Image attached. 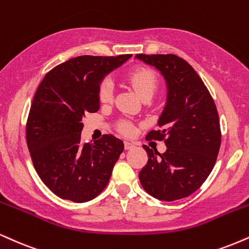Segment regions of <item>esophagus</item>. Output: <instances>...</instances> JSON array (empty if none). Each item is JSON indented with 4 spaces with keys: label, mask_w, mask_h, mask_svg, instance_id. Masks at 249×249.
Returning a JSON list of instances; mask_svg holds the SVG:
<instances>
[{
    "label": "esophagus",
    "mask_w": 249,
    "mask_h": 249,
    "mask_svg": "<svg viewBox=\"0 0 249 249\" xmlns=\"http://www.w3.org/2000/svg\"><path fill=\"white\" fill-rule=\"evenodd\" d=\"M124 146H125V149H132V148L136 147L134 142H125Z\"/></svg>",
    "instance_id": "obj_1"
}]
</instances>
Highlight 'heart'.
Instances as JSON below:
<instances>
[{"label":"heart","mask_w":249,"mask_h":249,"mask_svg":"<svg viewBox=\"0 0 249 249\" xmlns=\"http://www.w3.org/2000/svg\"><path fill=\"white\" fill-rule=\"evenodd\" d=\"M127 80L133 87L134 90L140 97H145V96H152L154 94L155 89L158 87V77L155 73L149 68L145 67H138L136 70L131 71L127 74ZM98 97L100 101L103 103L110 102L113 97V82L110 77H104L102 79L100 86H98ZM119 131L124 134H133L136 131V127L132 124V122L127 121V119H122L118 123Z\"/></svg>","instance_id":"heart-1"}]
</instances>
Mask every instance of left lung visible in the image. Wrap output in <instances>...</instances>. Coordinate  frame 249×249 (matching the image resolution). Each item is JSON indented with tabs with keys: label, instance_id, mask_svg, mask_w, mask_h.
Here are the masks:
<instances>
[{
	"label": "left lung",
	"instance_id": "obj_1",
	"mask_svg": "<svg viewBox=\"0 0 249 249\" xmlns=\"http://www.w3.org/2000/svg\"><path fill=\"white\" fill-rule=\"evenodd\" d=\"M153 66L167 83V101L159 117L161 130L151 139L164 140L162 154L146 145L148 161L139 173L146 193L166 202L195 193L210 175L220 148L217 107L198 74L185 60L174 54H137Z\"/></svg>",
	"mask_w": 249,
	"mask_h": 249
}]
</instances>
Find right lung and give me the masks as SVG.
Masks as SVG:
<instances>
[{
  "label": "right lung",
  "mask_w": 249,
  "mask_h": 249,
  "mask_svg": "<svg viewBox=\"0 0 249 249\" xmlns=\"http://www.w3.org/2000/svg\"><path fill=\"white\" fill-rule=\"evenodd\" d=\"M131 56H76L50 71L39 85L26 123V142L39 178L60 198L88 202L109 183L124 143L112 134L92 145L82 143V118L100 109L102 79Z\"/></svg>",
  "instance_id": "obj_1"
}]
</instances>
